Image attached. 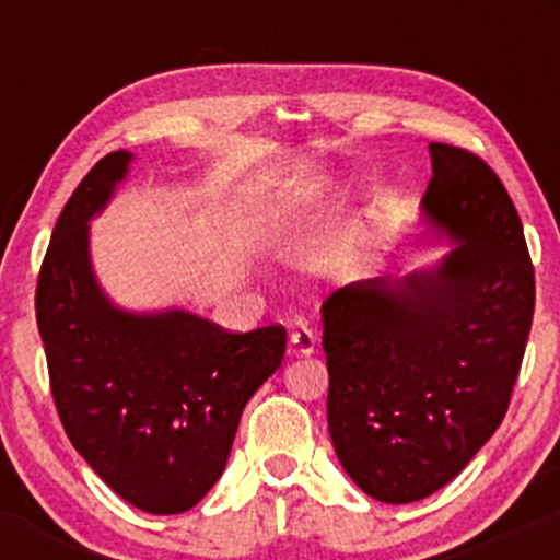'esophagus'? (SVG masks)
I'll use <instances>...</instances> for the list:
<instances>
[{"label":"esophagus","mask_w":560,"mask_h":560,"mask_svg":"<svg viewBox=\"0 0 560 560\" xmlns=\"http://www.w3.org/2000/svg\"><path fill=\"white\" fill-rule=\"evenodd\" d=\"M290 349L295 354H312L316 349V336L308 325H298L295 330L290 332Z\"/></svg>","instance_id":"34e87169"}]
</instances>
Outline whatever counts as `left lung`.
I'll list each match as a JSON object with an SVG mask.
<instances>
[{
	"label": "left lung",
	"mask_w": 560,
	"mask_h": 560,
	"mask_svg": "<svg viewBox=\"0 0 560 560\" xmlns=\"http://www.w3.org/2000/svg\"><path fill=\"white\" fill-rule=\"evenodd\" d=\"M422 208L457 246L433 270L322 303L327 425L349 477L409 504L455 479L510 409L536 281L510 191L482 156L431 143Z\"/></svg>",
	"instance_id": "left-lung-1"
}]
</instances>
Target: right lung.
I'll list each match as a JSON object with an SVG mask.
<instances>
[{"label":"right lung","instance_id":"right-lung-1","mask_svg":"<svg viewBox=\"0 0 560 560\" xmlns=\"http://www.w3.org/2000/svg\"><path fill=\"white\" fill-rule=\"evenodd\" d=\"M132 154L103 156L67 200L37 276L50 395L72 447L138 510H191L224 471L246 400L284 360V325L233 332L186 312L127 314L89 265V219Z\"/></svg>","mask_w":560,"mask_h":560}]
</instances>
